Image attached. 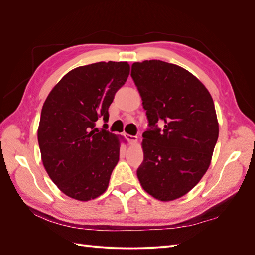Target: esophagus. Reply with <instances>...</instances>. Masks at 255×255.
<instances>
[{
	"mask_svg": "<svg viewBox=\"0 0 255 255\" xmlns=\"http://www.w3.org/2000/svg\"><path fill=\"white\" fill-rule=\"evenodd\" d=\"M125 137L128 139V142L130 143H136L138 141V137L137 136H133V135H128V134H126Z\"/></svg>",
	"mask_w": 255,
	"mask_h": 255,
	"instance_id": "34e87169",
	"label": "esophagus"
}]
</instances>
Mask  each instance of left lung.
I'll return each mask as SVG.
<instances>
[{"label": "left lung", "mask_w": 255, "mask_h": 255, "mask_svg": "<svg viewBox=\"0 0 255 255\" xmlns=\"http://www.w3.org/2000/svg\"><path fill=\"white\" fill-rule=\"evenodd\" d=\"M130 75L150 126L142 134L138 180L152 197L172 201L194 188L211 165L219 135L213 98L194 74L166 61L134 63Z\"/></svg>", "instance_id": "obj_1"}]
</instances>
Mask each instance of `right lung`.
Returning <instances> with one entry per match:
<instances>
[{
    "mask_svg": "<svg viewBox=\"0 0 255 255\" xmlns=\"http://www.w3.org/2000/svg\"><path fill=\"white\" fill-rule=\"evenodd\" d=\"M128 74L127 61L81 66L45 99L38 143L45 171L66 196L89 201L109 187L122 137L95 127L99 118L109 121V107Z\"/></svg>",
    "mask_w": 255,
    "mask_h": 255,
    "instance_id": "add662e5",
    "label": "right lung"
}]
</instances>
